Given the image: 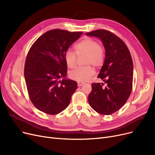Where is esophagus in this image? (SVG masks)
Masks as SVG:
<instances>
[{
    "mask_svg": "<svg viewBox=\"0 0 155 155\" xmlns=\"http://www.w3.org/2000/svg\"><path fill=\"white\" fill-rule=\"evenodd\" d=\"M77 84H78V87H81V86H82V85L84 84V82H78Z\"/></svg>",
    "mask_w": 155,
    "mask_h": 155,
    "instance_id": "obj_1",
    "label": "esophagus"
}]
</instances>
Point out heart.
I'll use <instances>...</instances> for the list:
<instances>
[{"label": "heart", "instance_id": "b5f03b06", "mask_svg": "<svg viewBox=\"0 0 155 155\" xmlns=\"http://www.w3.org/2000/svg\"><path fill=\"white\" fill-rule=\"evenodd\" d=\"M74 50L78 56L86 55V64H92L94 67L101 66L104 61V50L96 40L85 38L74 46ZM65 62L68 68L73 69L77 65V55L73 51L68 50L64 55ZM94 69L91 66L78 68L69 73V77L78 82H85L94 74Z\"/></svg>", "mask_w": 155, "mask_h": 155}]
</instances>
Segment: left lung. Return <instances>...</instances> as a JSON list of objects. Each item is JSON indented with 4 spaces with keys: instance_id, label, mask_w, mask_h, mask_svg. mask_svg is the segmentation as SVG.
I'll use <instances>...</instances> for the list:
<instances>
[{
    "instance_id": "obj_1",
    "label": "left lung",
    "mask_w": 155,
    "mask_h": 155,
    "mask_svg": "<svg viewBox=\"0 0 155 155\" xmlns=\"http://www.w3.org/2000/svg\"><path fill=\"white\" fill-rule=\"evenodd\" d=\"M100 39L105 50L104 64L98 75L104 83L92 84L88 96L91 108L103 115L119 110L128 100L132 89L134 66L127 45L115 34L99 29L85 34Z\"/></svg>"
}]
</instances>
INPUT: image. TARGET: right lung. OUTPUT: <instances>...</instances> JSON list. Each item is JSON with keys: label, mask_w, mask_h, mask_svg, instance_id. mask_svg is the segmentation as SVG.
<instances>
[{"label": "right lung", "mask_w": 155, "mask_h": 155, "mask_svg": "<svg viewBox=\"0 0 155 155\" xmlns=\"http://www.w3.org/2000/svg\"><path fill=\"white\" fill-rule=\"evenodd\" d=\"M81 32L51 30L40 36L27 54L24 77L28 95L38 110L54 115L70 105L77 82L67 78L66 51Z\"/></svg>", "instance_id": "right-lung-1"}]
</instances>
